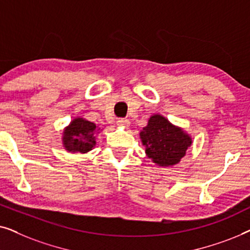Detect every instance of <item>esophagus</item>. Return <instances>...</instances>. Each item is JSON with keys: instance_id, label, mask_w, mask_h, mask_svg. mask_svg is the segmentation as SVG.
<instances>
[{"instance_id": "1", "label": "esophagus", "mask_w": 250, "mask_h": 250, "mask_svg": "<svg viewBox=\"0 0 250 250\" xmlns=\"http://www.w3.org/2000/svg\"><path fill=\"white\" fill-rule=\"evenodd\" d=\"M117 125L118 126H123V127H127L129 125V122L128 119H125V118H117Z\"/></svg>"}]
</instances>
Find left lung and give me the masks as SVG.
<instances>
[{
  "instance_id": "8db88e82",
  "label": "left lung",
  "mask_w": 250,
  "mask_h": 250,
  "mask_svg": "<svg viewBox=\"0 0 250 250\" xmlns=\"http://www.w3.org/2000/svg\"><path fill=\"white\" fill-rule=\"evenodd\" d=\"M140 136L146 155L160 166L175 165L191 146L190 136L160 115L150 117Z\"/></svg>"
}]
</instances>
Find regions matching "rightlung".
<instances>
[{
	"mask_svg": "<svg viewBox=\"0 0 250 250\" xmlns=\"http://www.w3.org/2000/svg\"><path fill=\"white\" fill-rule=\"evenodd\" d=\"M97 126L93 123L76 118L64 131L63 146L70 152H87L94 145V132Z\"/></svg>",
	"mask_w": 250,
	"mask_h": 250,
	"instance_id": "1",
	"label": "right lung"
}]
</instances>
